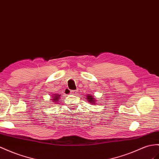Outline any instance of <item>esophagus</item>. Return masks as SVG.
Here are the masks:
<instances>
[{"mask_svg":"<svg viewBox=\"0 0 159 159\" xmlns=\"http://www.w3.org/2000/svg\"><path fill=\"white\" fill-rule=\"evenodd\" d=\"M70 93H71V94H72V95H75L77 92H76V91H72Z\"/></svg>","mask_w":159,"mask_h":159,"instance_id":"34e87169","label":"esophagus"}]
</instances>
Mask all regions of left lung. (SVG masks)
Listing matches in <instances>:
<instances>
[{
    "label": "left lung",
    "mask_w": 159,
    "mask_h": 159,
    "mask_svg": "<svg viewBox=\"0 0 159 159\" xmlns=\"http://www.w3.org/2000/svg\"><path fill=\"white\" fill-rule=\"evenodd\" d=\"M86 98H87L86 99L87 100L88 102H89V103H91V104L95 105V103L97 102V100L95 99V97L93 96V95L87 94V97H86Z\"/></svg>",
    "instance_id": "obj_1"
}]
</instances>
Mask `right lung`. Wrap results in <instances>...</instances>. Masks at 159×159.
Returning <instances> with one entry per match:
<instances>
[{
    "label": "right lung",
    "instance_id": "obj_1",
    "mask_svg": "<svg viewBox=\"0 0 159 159\" xmlns=\"http://www.w3.org/2000/svg\"><path fill=\"white\" fill-rule=\"evenodd\" d=\"M52 102H54V103H58V101L60 100L61 95L60 94H57V93H56L54 95H52Z\"/></svg>",
    "mask_w": 159,
    "mask_h": 159
}]
</instances>
